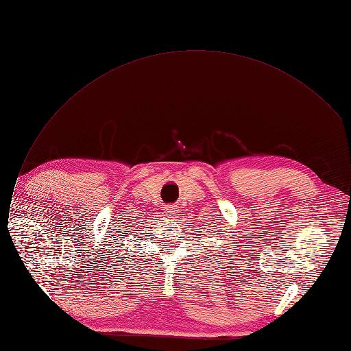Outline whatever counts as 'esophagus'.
Returning a JSON list of instances; mask_svg holds the SVG:
<instances>
[{
    "mask_svg": "<svg viewBox=\"0 0 351 351\" xmlns=\"http://www.w3.org/2000/svg\"><path fill=\"white\" fill-rule=\"evenodd\" d=\"M164 211H166V213H167V215H170V217L177 215V213H178V210H177L176 205H167V207L164 208Z\"/></svg>",
    "mask_w": 351,
    "mask_h": 351,
    "instance_id": "1",
    "label": "esophagus"
}]
</instances>
